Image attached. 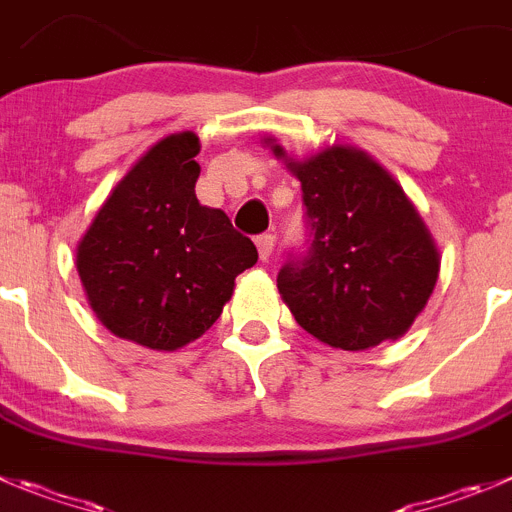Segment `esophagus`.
<instances>
[{
	"mask_svg": "<svg viewBox=\"0 0 512 512\" xmlns=\"http://www.w3.org/2000/svg\"><path fill=\"white\" fill-rule=\"evenodd\" d=\"M257 252H260V260H270L272 257V250H275V234H260V237H257Z\"/></svg>",
	"mask_w": 512,
	"mask_h": 512,
	"instance_id": "1",
	"label": "esophagus"
}]
</instances>
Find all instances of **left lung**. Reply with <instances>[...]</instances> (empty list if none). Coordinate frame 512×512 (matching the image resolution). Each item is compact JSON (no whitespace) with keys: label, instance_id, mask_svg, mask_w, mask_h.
<instances>
[{"label":"left lung","instance_id":"left-lung-1","mask_svg":"<svg viewBox=\"0 0 512 512\" xmlns=\"http://www.w3.org/2000/svg\"><path fill=\"white\" fill-rule=\"evenodd\" d=\"M285 159L303 186L310 245L278 272V290L300 328L343 351L396 341L412 328L439 278L427 224L394 176L366 151L323 148Z\"/></svg>","mask_w":512,"mask_h":512}]
</instances>
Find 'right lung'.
<instances>
[{
	"label": "right lung",
	"instance_id": "1",
	"mask_svg": "<svg viewBox=\"0 0 512 512\" xmlns=\"http://www.w3.org/2000/svg\"><path fill=\"white\" fill-rule=\"evenodd\" d=\"M199 138L171 133L148 148L78 242L90 308L113 336L154 351L197 341L222 315L234 278L257 262L222 209L199 204Z\"/></svg>",
	"mask_w": 512,
	"mask_h": 512
}]
</instances>
